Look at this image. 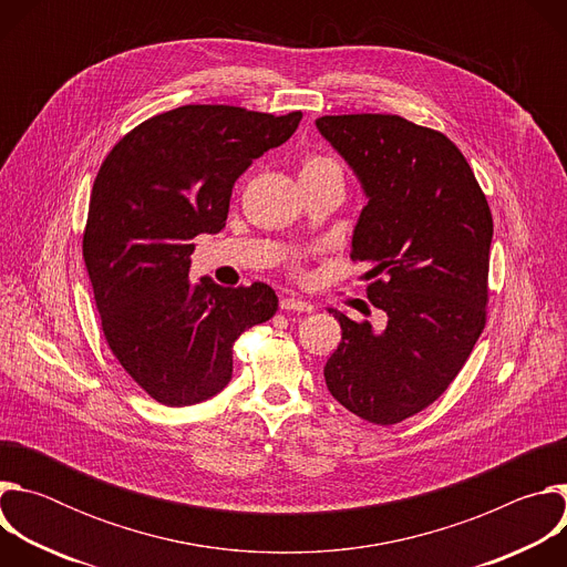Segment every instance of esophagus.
Wrapping results in <instances>:
<instances>
[{"label": "esophagus", "instance_id": "34e87169", "mask_svg": "<svg viewBox=\"0 0 567 567\" xmlns=\"http://www.w3.org/2000/svg\"><path fill=\"white\" fill-rule=\"evenodd\" d=\"M280 309L282 311H311L313 305L307 302V300H300V298H293V296H287L280 300Z\"/></svg>", "mask_w": 567, "mask_h": 567}]
</instances>
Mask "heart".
Masks as SVG:
<instances>
[{
	"label": "heart",
	"instance_id": "obj_1",
	"mask_svg": "<svg viewBox=\"0 0 567 567\" xmlns=\"http://www.w3.org/2000/svg\"><path fill=\"white\" fill-rule=\"evenodd\" d=\"M328 171H341L334 158L322 156V154H309V156H305V161H302L300 177H302V175H320V173H328Z\"/></svg>",
	"mask_w": 567,
	"mask_h": 567
}]
</instances>
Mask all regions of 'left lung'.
<instances>
[{"mask_svg":"<svg viewBox=\"0 0 567 567\" xmlns=\"http://www.w3.org/2000/svg\"><path fill=\"white\" fill-rule=\"evenodd\" d=\"M357 175L368 204L352 260L370 265V302L385 328L341 322L326 383L350 413L390 426L449 388L487 320L494 219L464 154L442 132L392 114L316 118Z\"/></svg>","mask_w":567,"mask_h":567,"instance_id":"obj_1","label":"left lung"}]
</instances>
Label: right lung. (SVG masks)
Instances as JSON below:
<instances>
[{"instance_id":"add662e5","label":"right lung","mask_w":567,"mask_h":567,"mask_svg":"<svg viewBox=\"0 0 567 567\" xmlns=\"http://www.w3.org/2000/svg\"><path fill=\"white\" fill-rule=\"evenodd\" d=\"M300 118L184 105L134 127L103 161L83 258L110 350L158 403L193 406L221 392L237 337L278 309L265 282H193L190 239L224 228L239 175Z\"/></svg>"}]
</instances>
